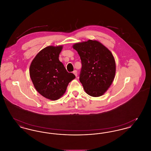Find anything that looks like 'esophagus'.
Masks as SVG:
<instances>
[{
    "label": "esophagus",
    "instance_id": "1",
    "mask_svg": "<svg viewBox=\"0 0 151 151\" xmlns=\"http://www.w3.org/2000/svg\"><path fill=\"white\" fill-rule=\"evenodd\" d=\"M73 73L76 76H77V75H78V72H77L76 70L73 71Z\"/></svg>",
    "mask_w": 151,
    "mask_h": 151
}]
</instances>
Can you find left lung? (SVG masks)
<instances>
[{
    "instance_id": "8db88e82",
    "label": "left lung",
    "mask_w": 151,
    "mask_h": 151,
    "mask_svg": "<svg viewBox=\"0 0 151 151\" xmlns=\"http://www.w3.org/2000/svg\"><path fill=\"white\" fill-rule=\"evenodd\" d=\"M81 60L80 81L85 92L92 97H100L111 85L116 71L115 59L111 52L97 40L75 43Z\"/></svg>"
}]
</instances>
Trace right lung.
<instances>
[{
	"label": "right lung",
	"mask_w": 151,
	"mask_h": 151,
	"mask_svg": "<svg viewBox=\"0 0 151 151\" xmlns=\"http://www.w3.org/2000/svg\"><path fill=\"white\" fill-rule=\"evenodd\" d=\"M62 45L49 46L33 59L30 77L37 91L46 99L57 100L65 94L69 83L76 77L68 73L59 60Z\"/></svg>",
	"instance_id": "add662e5"
}]
</instances>
